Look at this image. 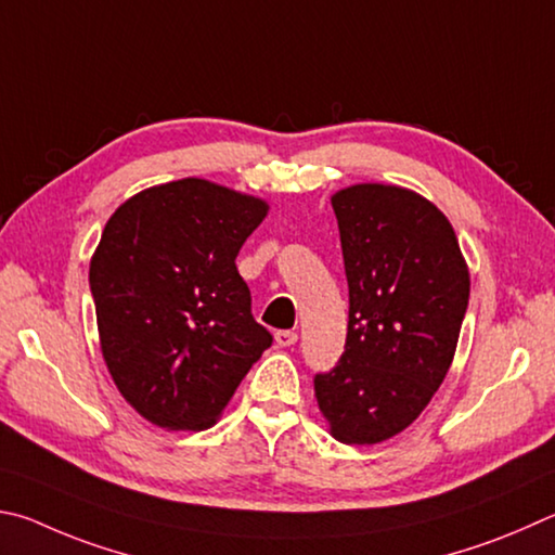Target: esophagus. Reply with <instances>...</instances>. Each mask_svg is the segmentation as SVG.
<instances>
[{
	"instance_id": "34e87169",
	"label": "esophagus",
	"mask_w": 555,
	"mask_h": 555,
	"mask_svg": "<svg viewBox=\"0 0 555 555\" xmlns=\"http://www.w3.org/2000/svg\"><path fill=\"white\" fill-rule=\"evenodd\" d=\"M275 344L283 346V348L295 346L297 344V334L289 332V328H283V332H275Z\"/></svg>"
}]
</instances>
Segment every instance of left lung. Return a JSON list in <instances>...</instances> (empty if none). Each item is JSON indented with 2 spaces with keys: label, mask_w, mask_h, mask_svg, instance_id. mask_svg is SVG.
Listing matches in <instances>:
<instances>
[{
  "label": "left lung",
  "mask_w": 555,
  "mask_h": 555,
  "mask_svg": "<svg viewBox=\"0 0 555 555\" xmlns=\"http://www.w3.org/2000/svg\"><path fill=\"white\" fill-rule=\"evenodd\" d=\"M332 207L348 280V334L314 375L336 441L380 443L406 429L449 373L470 278L449 219L395 184H353Z\"/></svg>",
  "instance_id": "obj_1"
}]
</instances>
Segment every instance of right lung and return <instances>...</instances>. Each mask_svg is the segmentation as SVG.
Here are the masks:
<instances>
[{"label": "right lung", "instance_id": "1", "mask_svg": "<svg viewBox=\"0 0 555 555\" xmlns=\"http://www.w3.org/2000/svg\"><path fill=\"white\" fill-rule=\"evenodd\" d=\"M268 204L184 178L112 214L90 266L106 367L135 412L202 431L272 336L250 314L236 256Z\"/></svg>", "mask_w": 555, "mask_h": 555}]
</instances>
